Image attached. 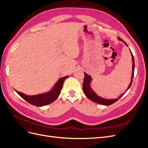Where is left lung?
Returning a JSON list of instances; mask_svg holds the SVG:
<instances>
[{
  "mask_svg": "<svg viewBox=\"0 0 148 148\" xmlns=\"http://www.w3.org/2000/svg\"><path fill=\"white\" fill-rule=\"evenodd\" d=\"M118 39L120 40V41H122L125 45L128 46V44L125 42L123 40L122 38H118ZM131 52V55H132V75L131 77V82L130 83L129 86L127 89V91L128 89L130 88L131 85L132 84L133 82V78L134 77V70H135V60H134V57L132 54V53ZM84 82L83 83V91L84 93V95H86V96L88 98L89 100H91L93 102H95L96 103H97V104H99L101 105H104V106H109L114 104V102H117L120 97H122L124 95L125 93L122 94V95H120L118 98H116V99H105L104 97H102L99 96H98L97 94L94 91L91 87V83L92 81V78L90 75H88L86 73L84 72Z\"/></svg>",
  "mask_w": 148,
  "mask_h": 148,
  "instance_id": "8db88e82",
  "label": "left lung"
}]
</instances>
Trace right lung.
I'll return each instance as SVG.
<instances>
[{"instance_id": "add662e5", "label": "right lung", "mask_w": 148, "mask_h": 148, "mask_svg": "<svg viewBox=\"0 0 148 148\" xmlns=\"http://www.w3.org/2000/svg\"><path fill=\"white\" fill-rule=\"evenodd\" d=\"M68 77L69 76H65L64 77L59 79L51 90L45 93L39 94V95L34 96H28L21 92L15 91L23 99L29 104L38 107L44 106L51 104L57 99L60 94L65 79Z\"/></svg>"}]
</instances>
